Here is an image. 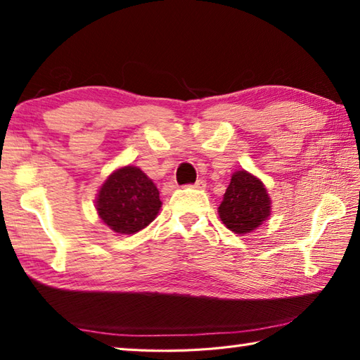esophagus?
<instances>
[{"label": "esophagus", "instance_id": "obj_1", "mask_svg": "<svg viewBox=\"0 0 360 360\" xmlns=\"http://www.w3.org/2000/svg\"><path fill=\"white\" fill-rule=\"evenodd\" d=\"M195 188H200V191H202V188L206 187V181L205 179H197V182L193 184Z\"/></svg>", "mask_w": 360, "mask_h": 360}]
</instances>
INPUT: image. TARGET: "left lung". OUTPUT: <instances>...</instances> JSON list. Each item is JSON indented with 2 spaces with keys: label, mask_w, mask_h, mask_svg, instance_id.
Instances as JSON below:
<instances>
[{
  "label": "left lung",
  "mask_w": 360,
  "mask_h": 360,
  "mask_svg": "<svg viewBox=\"0 0 360 360\" xmlns=\"http://www.w3.org/2000/svg\"><path fill=\"white\" fill-rule=\"evenodd\" d=\"M219 215L228 230L236 234L257 230L271 215V198L263 182L245 169L233 173Z\"/></svg>",
  "instance_id": "1"
}]
</instances>
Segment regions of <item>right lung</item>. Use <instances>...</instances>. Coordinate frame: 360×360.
Here are the masks:
<instances>
[{"label": "right lung", "instance_id": "1", "mask_svg": "<svg viewBox=\"0 0 360 360\" xmlns=\"http://www.w3.org/2000/svg\"><path fill=\"white\" fill-rule=\"evenodd\" d=\"M162 201L153 179L140 168H117L103 182L96 198V209L110 230L135 234L158 217Z\"/></svg>", "mask_w": 360, "mask_h": 360}]
</instances>
